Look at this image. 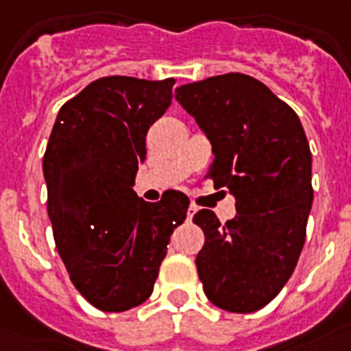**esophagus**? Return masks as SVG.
<instances>
[{
  "label": "esophagus",
  "mask_w": 351,
  "mask_h": 351,
  "mask_svg": "<svg viewBox=\"0 0 351 351\" xmlns=\"http://www.w3.org/2000/svg\"><path fill=\"white\" fill-rule=\"evenodd\" d=\"M197 210H199V208H197V206H195V204L189 206V208H187V219H191V217H193L195 213H197Z\"/></svg>",
  "instance_id": "1"
}]
</instances>
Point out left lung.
Wrapping results in <instances>:
<instances>
[{
    "label": "left lung",
    "instance_id": "1",
    "mask_svg": "<svg viewBox=\"0 0 351 351\" xmlns=\"http://www.w3.org/2000/svg\"><path fill=\"white\" fill-rule=\"evenodd\" d=\"M176 101L213 147L206 178L228 187L237 215L195 213L204 247L195 263L211 304L254 313L298 263L313 204L311 151L296 112L250 75L226 73L176 88Z\"/></svg>",
    "mask_w": 351,
    "mask_h": 351
}]
</instances>
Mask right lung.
Instances as JSON below:
<instances>
[{
  "label": "right lung",
  "instance_id": "right-lung-1",
  "mask_svg": "<svg viewBox=\"0 0 351 351\" xmlns=\"http://www.w3.org/2000/svg\"><path fill=\"white\" fill-rule=\"evenodd\" d=\"M175 79L103 77L62 104L44 154L47 213L75 289L93 307L121 313L151 296L189 199L134 193L145 136L171 106Z\"/></svg>",
  "mask_w": 351,
  "mask_h": 351
}]
</instances>
